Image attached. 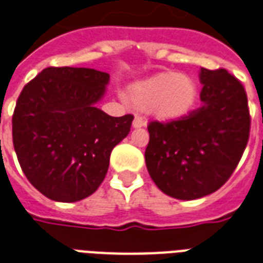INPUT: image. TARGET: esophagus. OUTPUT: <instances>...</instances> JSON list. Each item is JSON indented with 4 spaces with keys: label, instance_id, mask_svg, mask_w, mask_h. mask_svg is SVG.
<instances>
[{
    "label": "esophagus",
    "instance_id": "obj_1",
    "mask_svg": "<svg viewBox=\"0 0 263 263\" xmlns=\"http://www.w3.org/2000/svg\"><path fill=\"white\" fill-rule=\"evenodd\" d=\"M145 125H146V120L141 116H135L134 122H132V126H134V128H141V126H145Z\"/></svg>",
    "mask_w": 263,
    "mask_h": 263
}]
</instances>
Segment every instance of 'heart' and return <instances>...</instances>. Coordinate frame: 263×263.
Here are the masks:
<instances>
[{
	"mask_svg": "<svg viewBox=\"0 0 263 263\" xmlns=\"http://www.w3.org/2000/svg\"><path fill=\"white\" fill-rule=\"evenodd\" d=\"M196 97L195 81L185 73L174 72L155 75L131 89L134 106L164 120L185 116L192 110Z\"/></svg>",
	"mask_w": 263,
	"mask_h": 263,
	"instance_id": "heart-1",
	"label": "heart"
}]
</instances>
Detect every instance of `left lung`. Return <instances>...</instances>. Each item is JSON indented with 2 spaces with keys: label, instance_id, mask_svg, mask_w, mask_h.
<instances>
[{
  "label": "left lung",
  "instance_id": "8db88e82",
  "mask_svg": "<svg viewBox=\"0 0 263 263\" xmlns=\"http://www.w3.org/2000/svg\"><path fill=\"white\" fill-rule=\"evenodd\" d=\"M199 81V108L180 120L147 125V171L161 192L182 201L217 191L250 138L248 99L240 81L223 68H201Z\"/></svg>",
  "mask_w": 263,
  "mask_h": 263
}]
</instances>
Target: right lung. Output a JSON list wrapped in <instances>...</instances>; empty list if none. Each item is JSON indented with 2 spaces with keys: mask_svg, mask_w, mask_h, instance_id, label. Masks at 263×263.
Instances as JSON below:
<instances>
[{
  "mask_svg": "<svg viewBox=\"0 0 263 263\" xmlns=\"http://www.w3.org/2000/svg\"><path fill=\"white\" fill-rule=\"evenodd\" d=\"M110 75L90 68L48 67L25 85L12 116V141L22 171L39 192L77 202L96 191L110 155L131 129L132 114L97 108Z\"/></svg>",
  "mask_w": 263,
  "mask_h": 263,
  "instance_id": "add662e5",
  "label": "right lung"
}]
</instances>
